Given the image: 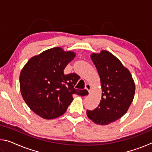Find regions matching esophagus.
Listing matches in <instances>:
<instances>
[{
  "instance_id": "34e87169",
  "label": "esophagus",
  "mask_w": 152,
  "mask_h": 152,
  "mask_svg": "<svg viewBox=\"0 0 152 152\" xmlns=\"http://www.w3.org/2000/svg\"><path fill=\"white\" fill-rule=\"evenodd\" d=\"M85 88L90 92V91H91V84H86V86H85Z\"/></svg>"
}]
</instances>
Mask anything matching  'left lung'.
<instances>
[{
  "mask_svg": "<svg viewBox=\"0 0 152 152\" xmlns=\"http://www.w3.org/2000/svg\"><path fill=\"white\" fill-rule=\"evenodd\" d=\"M91 59L101 78L102 94L98 107L87 110L86 114L96 124L107 125L127 111L134 98L135 83L130 72L109 51L92 53Z\"/></svg>",
  "mask_w": 152,
  "mask_h": 152,
  "instance_id": "1",
  "label": "left lung"
}]
</instances>
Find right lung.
<instances>
[{"mask_svg":"<svg viewBox=\"0 0 152 152\" xmlns=\"http://www.w3.org/2000/svg\"><path fill=\"white\" fill-rule=\"evenodd\" d=\"M75 57L72 51L51 48L27 61L20 74V90L25 102L36 114L47 119L62 115L73 94L84 96L86 89L74 88L80 76L65 75L64 68Z\"/></svg>","mask_w":152,"mask_h":152,"instance_id":"add662e5","label":"right lung"}]
</instances>
